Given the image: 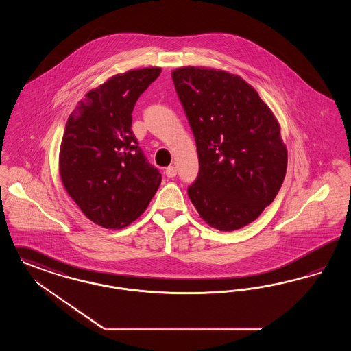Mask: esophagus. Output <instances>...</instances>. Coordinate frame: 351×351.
I'll return each instance as SVG.
<instances>
[{
  "label": "esophagus",
  "instance_id": "34e87169",
  "mask_svg": "<svg viewBox=\"0 0 351 351\" xmlns=\"http://www.w3.org/2000/svg\"><path fill=\"white\" fill-rule=\"evenodd\" d=\"M165 173H166L167 178H175L176 173H178V169H176L175 166H169V167H167L166 171H165Z\"/></svg>",
  "mask_w": 351,
  "mask_h": 351
}]
</instances>
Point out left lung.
I'll list each match as a JSON object with an SVG mask.
<instances>
[{
    "instance_id": "8db88e82",
    "label": "left lung",
    "mask_w": 351,
    "mask_h": 351,
    "mask_svg": "<svg viewBox=\"0 0 351 351\" xmlns=\"http://www.w3.org/2000/svg\"><path fill=\"white\" fill-rule=\"evenodd\" d=\"M171 75L199 162L188 196L213 228L250 225L286 175L287 149L276 116L251 84L228 71L184 66Z\"/></svg>"
}]
</instances>
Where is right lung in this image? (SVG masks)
<instances>
[{"label":"right lung","mask_w":351,"mask_h":351,"mask_svg":"<svg viewBox=\"0 0 351 351\" xmlns=\"http://www.w3.org/2000/svg\"><path fill=\"white\" fill-rule=\"evenodd\" d=\"M160 68L116 74L88 91L71 113L58 169L71 199L95 225L123 228L136 221L158 191L162 175L132 130V112Z\"/></svg>","instance_id":"1"}]
</instances>
